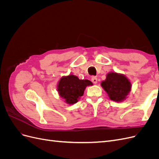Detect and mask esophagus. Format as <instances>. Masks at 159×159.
Returning <instances> with one entry per match:
<instances>
[{
    "label": "esophagus",
    "instance_id": "esophagus-1",
    "mask_svg": "<svg viewBox=\"0 0 159 159\" xmlns=\"http://www.w3.org/2000/svg\"><path fill=\"white\" fill-rule=\"evenodd\" d=\"M91 81L93 84H97L98 83V78L96 76H92L91 77Z\"/></svg>",
    "mask_w": 159,
    "mask_h": 159
}]
</instances>
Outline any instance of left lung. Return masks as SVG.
Returning <instances> with one entry per match:
<instances>
[{"instance_id":"8db88e82","label":"left lung","mask_w":159,"mask_h":159,"mask_svg":"<svg viewBox=\"0 0 159 159\" xmlns=\"http://www.w3.org/2000/svg\"><path fill=\"white\" fill-rule=\"evenodd\" d=\"M102 86L115 102H121L131 91V84L125 76L111 72L107 75L106 80L102 82Z\"/></svg>"}]
</instances>
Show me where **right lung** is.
<instances>
[{
    "label": "right lung",
    "mask_w": 159,
    "mask_h": 159,
    "mask_svg": "<svg viewBox=\"0 0 159 159\" xmlns=\"http://www.w3.org/2000/svg\"><path fill=\"white\" fill-rule=\"evenodd\" d=\"M92 84L89 80H80L77 76L70 75L60 79L57 90L61 97L66 99V103L74 104L84 95L85 88Z\"/></svg>",
    "instance_id": "obj_1"
}]
</instances>
